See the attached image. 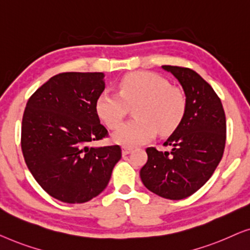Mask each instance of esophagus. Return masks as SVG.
<instances>
[{
  "instance_id": "34e87169",
  "label": "esophagus",
  "mask_w": 250,
  "mask_h": 250,
  "mask_svg": "<svg viewBox=\"0 0 250 250\" xmlns=\"http://www.w3.org/2000/svg\"><path fill=\"white\" fill-rule=\"evenodd\" d=\"M131 152H132L131 147H126V146L122 147V155H128V154Z\"/></svg>"
}]
</instances>
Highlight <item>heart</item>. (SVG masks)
I'll return each mask as SVG.
<instances>
[{
  "instance_id": "b5f03b06",
  "label": "heart",
  "mask_w": 250,
  "mask_h": 250,
  "mask_svg": "<svg viewBox=\"0 0 250 250\" xmlns=\"http://www.w3.org/2000/svg\"><path fill=\"white\" fill-rule=\"evenodd\" d=\"M135 107L136 120L122 125L112 139L119 145L136 147L156 136L173 132L184 120L187 100L184 91L172 87L167 79L153 72L125 75L118 83V93L104 90L97 97L95 108L108 128H118L128 112Z\"/></svg>"
}]
</instances>
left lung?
<instances>
[{
  "instance_id": "8db88e82",
  "label": "left lung",
  "mask_w": 250,
  "mask_h": 250,
  "mask_svg": "<svg viewBox=\"0 0 250 250\" xmlns=\"http://www.w3.org/2000/svg\"><path fill=\"white\" fill-rule=\"evenodd\" d=\"M184 88L187 108L184 120L168 137L164 146L146 149L148 160L140 170L145 187L163 198H187L212 177L223 156L227 139L226 114L212 86L194 70L162 65Z\"/></svg>"
}]
</instances>
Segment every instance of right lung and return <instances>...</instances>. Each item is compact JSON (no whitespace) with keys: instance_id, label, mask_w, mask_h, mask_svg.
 I'll return each instance as SVG.
<instances>
[{"instance_id":"obj_1","label":"right lung","mask_w":250,"mask_h":250,"mask_svg":"<svg viewBox=\"0 0 250 250\" xmlns=\"http://www.w3.org/2000/svg\"><path fill=\"white\" fill-rule=\"evenodd\" d=\"M104 88L103 72H63L27 102L21 125L24 162L38 185L63 203L82 204L100 195L121 159L119 145L88 146L108 135L95 108Z\"/></svg>"}]
</instances>
